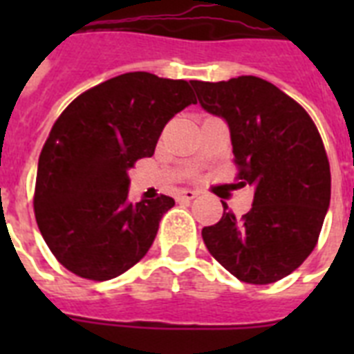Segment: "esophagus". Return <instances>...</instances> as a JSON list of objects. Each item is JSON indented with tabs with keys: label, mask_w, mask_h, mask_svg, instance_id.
Here are the masks:
<instances>
[{
	"label": "esophagus",
	"mask_w": 354,
	"mask_h": 354,
	"mask_svg": "<svg viewBox=\"0 0 354 354\" xmlns=\"http://www.w3.org/2000/svg\"><path fill=\"white\" fill-rule=\"evenodd\" d=\"M196 196H198V191H194V189H182L178 193V200H187V202L194 200Z\"/></svg>",
	"instance_id": "34e87169"
}]
</instances>
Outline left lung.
I'll list each match as a JSON object with an SVG mask.
<instances>
[{
	"mask_svg": "<svg viewBox=\"0 0 354 354\" xmlns=\"http://www.w3.org/2000/svg\"><path fill=\"white\" fill-rule=\"evenodd\" d=\"M205 112L227 122L241 185L253 205L202 230L209 253L236 279L268 285L292 274L318 242L330 202L324 141L308 113L272 82L236 77L191 82Z\"/></svg>",
	"mask_w": 354,
	"mask_h": 354,
	"instance_id": "1",
	"label": "left lung"
}]
</instances>
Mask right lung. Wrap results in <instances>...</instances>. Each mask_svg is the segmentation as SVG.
<instances>
[{
  "mask_svg": "<svg viewBox=\"0 0 354 354\" xmlns=\"http://www.w3.org/2000/svg\"><path fill=\"white\" fill-rule=\"evenodd\" d=\"M194 102L185 80L133 71L84 91L53 124L38 160L35 215L69 272L113 279L149 252L174 200L130 202L128 169L154 154L167 121Z\"/></svg>",
  "mask_w": 354,
  "mask_h": 354,
  "instance_id": "add662e5",
  "label": "right lung"
}]
</instances>
